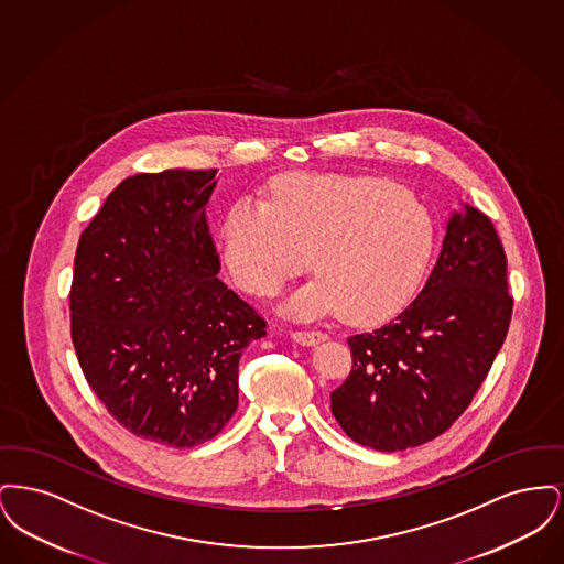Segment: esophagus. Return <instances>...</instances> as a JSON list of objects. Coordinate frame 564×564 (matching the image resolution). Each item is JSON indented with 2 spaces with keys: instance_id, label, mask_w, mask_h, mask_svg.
I'll return each instance as SVG.
<instances>
[{
  "instance_id": "obj_1",
  "label": "esophagus",
  "mask_w": 564,
  "mask_h": 564,
  "mask_svg": "<svg viewBox=\"0 0 564 564\" xmlns=\"http://www.w3.org/2000/svg\"><path fill=\"white\" fill-rule=\"evenodd\" d=\"M292 338L302 347H315V345L323 343L327 336L323 332H292Z\"/></svg>"
}]
</instances>
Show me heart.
<instances>
[{
	"mask_svg": "<svg viewBox=\"0 0 564 564\" xmlns=\"http://www.w3.org/2000/svg\"><path fill=\"white\" fill-rule=\"evenodd\" d=\"M228 269L245 292L272 294L308 269L319 274L290 300L300 317L343 313L384 322L416 295L430 267L435 228L427 207L375 177L295 175L270 205L239 200L224 219Z\"/></svg>",
	"mask_w": 564,
	"mask_h": 564,
	"instance_id": "heart-1",
	"label": "heart"
}]
</instances>
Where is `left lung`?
Wrapping results in <instances>:
<instances>
[{
  "mask_svg": "<svg viewBox=\"0 0 564 564\" xmlns=\"http://www.w3.org/2000/svg\"><path fill=\"white\" fill-rule=\"evenodd\" d=\"M513 297L492 221L465 205L453 214L423 292L395 317L350 336V375L332 414L361 446H421L451 430L503 347Z\"/></svg>",
  "mask_w": 564,
  "mask_h": 564,
  "instance_id": "left-lung-1",
  "label": "left lung"
}]
</instances>
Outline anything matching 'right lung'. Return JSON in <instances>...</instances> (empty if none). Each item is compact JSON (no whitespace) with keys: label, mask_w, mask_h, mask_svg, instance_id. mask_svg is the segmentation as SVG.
Segmentation results:
<instances>
[{"label":"right lung","mask_w":564,"mask_h":564,"mask_svg":"<svg viewBox=\"0 0 564 564\" xmlns=\"http://www.w3.org/2000/svg\"><path fill=\"white\" fill-rule=\"evenodd\" d=\"M215 173L127 177L82 232L69 292L82 372L137 437L192 448L239 403V359L267 322L217 279Z\"/></svg>","instance_id":"1"}]
</instances>
